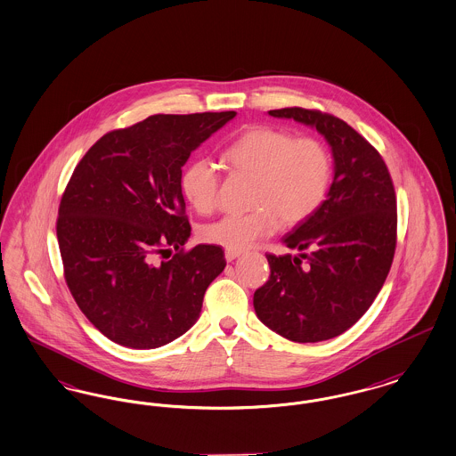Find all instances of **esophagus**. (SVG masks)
I'll use <instances>...</instances> for the list:
<instances>
[{
  "mask_svg": "<svg viewBox=\"0 0 456 456\" xmlns=\"http://www.w3.org/2000/svg\"><path fill=\"white\" fill-rule=\"evenodd\" d=\"M239 256H240V253H239V251H229V249L225 251V259H227L229 263H231V261H234V259H236V257H239Z\"/></svg>",
  "mask_w": 456,
  "mask_h": 456,
  "instance_id": "34e87169",
  "label": "esophagus"
}]
</instances>
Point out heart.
<instances>
[{"mask_svg": "<svg viewBox=\"0 0 456 456\" xmlns=\"http://www.w3.org/2000/svg\"><path fill=\"white\" fill-rule=\"evenodd\" d=\"M232 173L255 176L246 214H227L201 229V237L229 251H244L280 225L293 227L312 217L326 200L332 158L315 137H295L285 128L259 126L239 135L224 152ZM216 164L197 159L182 176V191L200 214H210L219 200Z\"/></svg>", "mask_w": 456, "mask_h": 456, "instance_id": "heart-1", "label": "heart"}]
</instances>
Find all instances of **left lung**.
I'll list each match as a JSON object with an SVG mask.
<instances>
[{
  "label": "left lung",
  "instance_id": "8db88e82",
  "mask_svg": "<svg viewBox=\"0 0 456 456\" xmlns=\"http://www.w3.org/2000/svg\"><path fill=\"white\" fill-rule=\"evenodd\" d=\"M317 128L334 158L328 200L283 242L300 256L266 255L272 274L255 292L259 321L295 343L332 339L380 292L397 246V199L380 152L345 120L319 110H270Z\"/></svg>",
  "mask_w": 456,
  "mask_h": 456
}]
</instances>
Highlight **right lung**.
I'll return each mask as SVG.
<instances>
[{"label":"right lung","instance_id":"obj_1","mask_svg":"<svg viewBox=\"0 0 456 456\" xmlns=\"http://www.w3.org/2000/svg\"><path fill=\"white\" fill-rule=\"evenodd\" d=\"M236 111L151 115L98 139L74 167L57 217L64 278L77 307L110 341L164 346L191 328L225 268L220 246L184 249L182 193L190 154ZM177 253L158 264L156 255Z\"/></svg>","mask_w":456,"mask_h":456}]
</instances>
